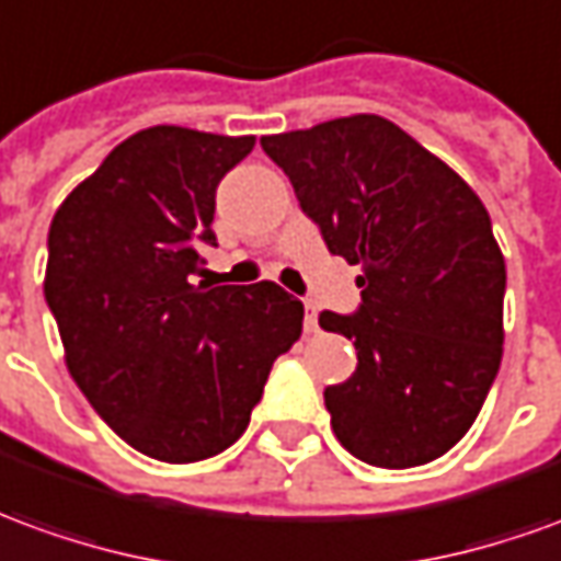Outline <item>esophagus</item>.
Segmentation results:
<instances>
[{
    "label": "esophagus",
    "instance_id": "obj_1",
    "mask_svg": "<svg viewBox=\"0 0 561 561\" xmlns=\"http://www.w3.org/2000/svg\"><path fill=\"white\" fill-rule=\"evenodd\" d=\"M307 331L309 334H312V331H319V312H316L312 304H307Z\"/></svg>",
    "mask_w": 561,
    "mask_h": 561
}]
</instances>
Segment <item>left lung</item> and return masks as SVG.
Instances as JSON below:
<instances>
[{
	"label": "left lung",
	"mask_w": 561,
	"mask_h": 561,
	"mask_svg": "<svg viewBox=\"0 0 561 561\" xmlns=\"http://www.w3.org/2000/svg\"><path fill=\"white\" fill-rule=\"evenodd\" d=\"M328 252L362 264L355 316L321 312L358 367L324 389L336 440L416 468L468 434L504 346V254L471 185L379 115L264 136Z\"/></svg>",
	"instance_id": "obj_1"
}]
</instances>
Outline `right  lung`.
Wrapping results in <instances>:
<instances>
[{
    "label": "right lung",
    "mask_w": 561,
    "mask_h": 561,
    "mask_svg": "<svg viewBox=\"0 0 561 561\" xmlns=\"http://www.w3.org/2000/svg\"><path fill=\"white\" fill-rule=\"evenodd\" d=\"M254 136L148 127L117 145L50 221L45 300L90 407L142 456L187 465L249 428L304 304L276 282L194 285L215 245V187Z\"/></svg>",
    "instance_id": "1"
}]
</instances>
